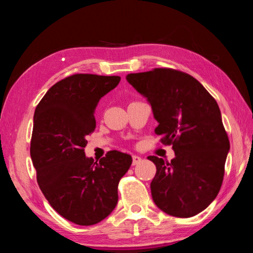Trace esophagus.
<instances>
[{
  "label": "esophagus",
  "instance_id": "1",
  "mask_svg": "<svg viewBox=\"0 0 253 253\" xmlns=\"http://www.w3.org/2000/svg\"><path fill=\"white\" fill-rule=\"evenodd\" d=\"M139 162H142V157L138 155H132V165H137Z\"/></svg>",
  "mask_w": 253,
  "mask_h": 253
}]
</instances>
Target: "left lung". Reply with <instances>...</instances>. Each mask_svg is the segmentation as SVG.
<instances>
[{
	"instance_id": "left-lung-1",
	"label": "left lung",
	"mask_w": 253,
	"mask_h": 253,
	"mask_svg": "<svg viewBox=\"0 0 253 253\" xmlns=\"http://www.w3.org/2000/svg\"><path fill=\"white\" fill-rule=\"evenodd\" d=\"M126 80L146 98L158 123L155 134L175 153L170 162L148 157L156 165L154 203L172 216L196 215L219 193L230 151L217 102L182 71L160 68L129 74Z\"/></svg>"
}]
</instances>
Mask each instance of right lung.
I'll return each mask as SVG.
<instances>
[{"label":"right lung","mask_w":253,"mask_h":253,"mask_svg":"<svg viewBox=\"0 0 253 253\" xmlns=\"http://www.w3.org/2000/svg\"><path fill=\"white\" fill-rule=\"evenodd\" d=\"M118 76L78 74L53 84L37 106L30 155L37 181L55 212L72 223L93 225L118 202V183L129 169V154L110 151L97 163L87 157L98 102Z\"/></svg>","instance_id":"1"}]
</instances>
